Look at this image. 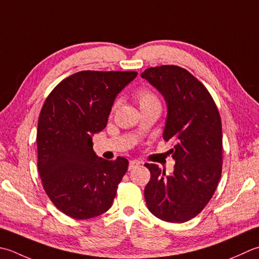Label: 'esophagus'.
I'll return each instance as SVG.
<instances>
[{"mask_svg": "<svg viewBox=\"0 0 259 259\" xmlns=\"http://www.w3.org/2000/svg\"><path fill=\"white\" fill-rule=\"evenodd\" d=\"M139 164H140V163H139L138 160H130V161H129V170L136 168V167L138 166Z\"/></svg>", "mask_w": 259, "mask_h": 259, "instance_id": "1", "label": "esophagus"}]
</instances>
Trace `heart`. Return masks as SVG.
Wrapping results in <instances>:
<instances>
[{
	"label": "heart",
	"mask_w": 259,
	"mask_h": 259,
	"mask_svg": "<svg viewBox=\"0 0 259 259\" xmlns=\"http://www.w3.org/2000/svg\"><path fill=\"white\" fill-rule=\"evenodd\" d=\"M134 99L136 100V102L138 103L141 111L151 108V106H156V105L160 106L158 96H157V94L153 90L149 88H146V86H140V88L135 90ZM115 108H116V103L112 106V112L115 110Z\"/></svg>",
	"instance_id": "1"
}]
</instances>
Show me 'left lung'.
I'll use <instances>...</instances> for the list:
<instances>
[{
	"label": "left lung",
	"instance_id": "left-lung-1",
	"mask_svg": "<svg viewBox=\"0 0 259 259\" xmlns=\"http://www.w3.org/2000/svg\"><path fill=\"white\" fill-rule=\"evenodd\" d=\"M164 95L168 108L164 140H171L174 171L145 164L150 181L145 187L148 210L158 219L182 224L209 203L222 171V125L209 91L189 70L175 65L147 68L141 74Z\"/></svg>",
	"mask_w": 259,
	"mask_h": 259
}]
</instances>
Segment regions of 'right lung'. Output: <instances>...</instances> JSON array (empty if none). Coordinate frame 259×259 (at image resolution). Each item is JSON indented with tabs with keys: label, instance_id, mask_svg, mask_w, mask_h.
<instances>
[{
	"label": "right lung",
	"instance_id": "add662e5",
	"mask_svg": "<svg viewBox=\"0 0 259 259\" xmlns=\"http://www.w3.org/2000/svg\"><path fill=\"white\" fill-rule=\"evenodd\" d=\"M137 72L82 70L47 96L37 130L38 170L44 190L59 211L85 220L108 211L128 160L99 158L92 136L102 131L115 96Z\"/></svg>",
	"mask_w": 259,
	"mask_h": 259
}]
</instances>
